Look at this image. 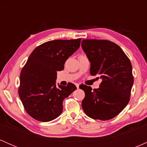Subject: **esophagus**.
I'll use <instances>...</instances> for the list:
<instances>
[{
	"label": "esophagus",
	"instance_id": "34e87169",
	"mask_svg": "<svg viewBox=\"0 0 147 147\" xmlns=\"http://www.w3.org/2000/svg\"><path fill=\"white\" fill-rule=\"evenodd\" d=\"M75 86H77V88H79V84H75Z\"/></svg>",
	"mask_w": 147,
	"mask_h": 147
}]
</instances>
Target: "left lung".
Instances as JSON below:
<instances>
[{
    "label": "left lung",
    "mask_w": 147,
    "mask_h": 147,
    "mask_svg": "<svg viewBox=\"0 0 147 147\" xmlns=\"http://www.w3.org/2000/svg\"><path fill=\"white\" fill-rule=\"evenodd\" d=\"M82 48L90 62V75L102 79L99 88L93 90L90 86H79L85 92L82 109L92 119L109 120L130 100L133 84L131 61L120 47L109 41L83 39Z\"/></svg>",
    "instance_id": "left-lung-1"
}]
</instances>
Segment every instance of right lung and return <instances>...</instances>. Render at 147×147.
Returning a JSON list of instances; mask_svg holds the SVG:
<instances>
[{"label":"right lung","instance_id":"right-lung-1","mask_svg":"<svg viewBox=\"0 0 147 147\" xmlns=\"http://www.w3.org/2000/svg\"><path fill=\"white\" fill-rule=\"evenodd\" d=\"M82 38L54 40L38 46L20 75L18 95L25 111L36 120L50 122L63 111V101L77 89L75 84L56 85L57 71L80 46Z\"/></svg>","mask_w":147,"mask_h":147}]
</instances>
